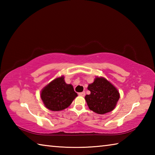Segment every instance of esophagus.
<instances>
[{"instance_id": "esophagus-1", "label": "esophagus", "mask_w": 155, "mask_h": 155, "mask_svg": "<svg viewBox=\"0 0 155 155\" xmlns=\"http://www.w3.org/2000/svg\"><path fill=\"white\" fill-rule=\"evenodd\" d=\"M78 95L81 96H85V91H83V92H80V93H78Z\"/></svg>"}]
</instances>
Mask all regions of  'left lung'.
I'll return each mask as SVG.
<instances>
[{
  "label": "left lung",
  "instance_id": "1",
  "mask_svg": "<svg viewBox=\"0 0 155 155\" xmlns=\"http://www.w3.org/2000/svg\"><path fill=\"white\" fill-rule=\"evenodd\" d=\"M90 95L85 98L90 110L98 114H104L114 110L120 98L116 88L104 78L96 77L88 85Z\"/></svg>",
  "mask_w": 155,
  "mask_h": 155
}]
</instances>
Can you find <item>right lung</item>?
<instances>
[{
    "label": "right lung",
    "mask_w": 155,
    "mask_h": 155,
    "mask_svg": "<svg viewBox=\"0 0 155 155\" xmlns=\"http://www.w3.org/2000/svg\"><path fill=\"white\" fill-rule=\"evenodd\" d=\"M77 96L72 85L64 81V77L57 78L44 87L41 98L46 108L51 111H61L69 107Z\"/></svg>",
    "instance_id": "1"
}]
</instances>
